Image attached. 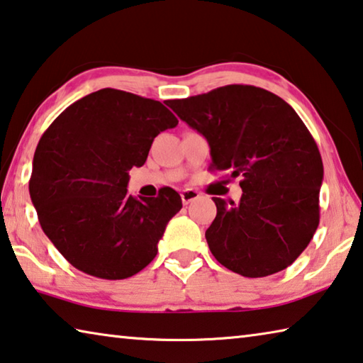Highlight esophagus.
<instances>
[{"mask_svg": "<svg viewBox=\"0 0 363 363\" xmlns=\"http://www.w3.org/2000/svg\"><path fill=\"white\" fill-rule=\"evenodd\" d=\"M199 197H200V192L195 191V189H184L181 192V199L184 205L194 202V200H197Z\"/></svg>", "mask_w": 363, "mask_h": 363, "instance_id": "34e87169", "label": "esophagus"}]
</instances>
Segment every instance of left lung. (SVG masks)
<instances>
[{"label":"left lung","mask_w":363,"mask_h":363,"mask_svg":"<svg viewBox=\"0 0 363 363\" xmlns=\"http://www.w3.org/2000/svg\"><path fill=\"white\" fill-rule=\"evenodd\" d=\"M177 116L210 145L211 169L240 177L242 197H215L205 238L213 257L245 278H263L294 263L320 223L323 161L291 105L254 85H226L169 100Z\"/></svg>","instance_id":"1"}]
</instances>
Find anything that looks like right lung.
<instances>
[{"instance_id": "right-lung-1", "label": "right lung", "mask_w": 363, "mask_h": 363, "mask_svg": "<svg viewBox=\"0 0 363 363\" xmlns=\"http://www.w3.org/2000/svg\"><path fill=\"white\" fill-rule=\"evenodd\" d=\"M176 125L163 103L101 89L67 106L42 135L28 192L43 233L72 267L125 279L157 257L181 195L164 187L158 197H132L129 171Z\"/></svg>"}]
</instances>
